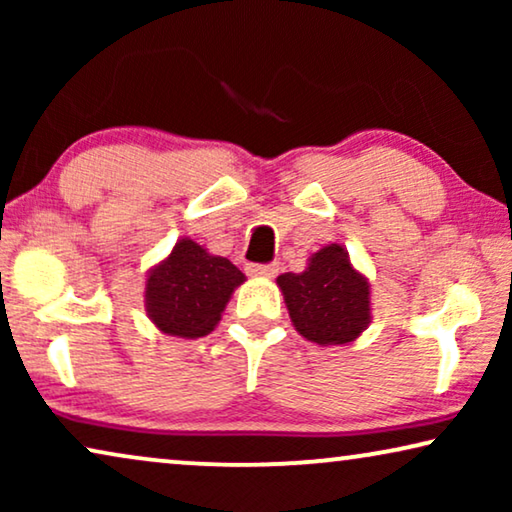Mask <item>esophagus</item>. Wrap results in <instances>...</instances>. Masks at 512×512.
I'll list each match as a JSON object with an SVG mask.
<instances>
[{"label": "esophagus", "instance_id": "1", "mask_svg": "<svg viewBox=\"0 0 512 512\" xmlns=\"http://www.w3.org/2000/svg\"><path fill=\"white\" fill-rule=\"evenodd\" d=\"M247 272L251 277H275L279 272L277 263H251L247 265Z\"/></svg>", "mask_w": 512, "mask_h": 512}]
</instances>
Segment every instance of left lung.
I'll return each mask as SVG.
<instances>
[{"instance_id": "left-lung-1", "label": "left lung", "mask_w": 512, "mask_h": 512, "mask_svg": "<svg viewBox=\"0 0 512 512\" xmlns=\"http://www.w3.org/2000/svg\"><path fill=\"white\" fill-rule=\"evenodd\" d=\"M277 286L296 331L321 347L354 342L370 324V282L338 242L314 251L298 275H279Z\"/></svg>"}]
</instances>
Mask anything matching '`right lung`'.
<instances>
[{
  "label": "right lung",
  "mask_w": 512,
  "mask_h": 512,
  "mask_svg": "<svg viewBox=\"0 0 512 512\" xmlns=\"http://www.w3.org/2000/svg\"><path fill=\"white\" fill-rule=\"evenodd\" d=\"M244 282L247 277L228 258L209 254L191 237H181L170 256L146 275V314L160 333L184 340L202 338L214 331L233 291Z\"/></svg>",
  "instance_id": "1"
}]
</instances>
